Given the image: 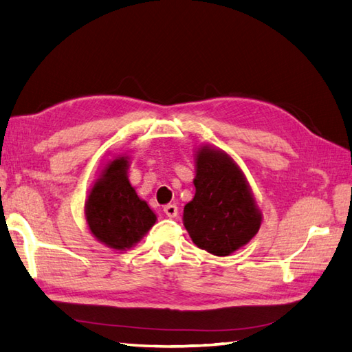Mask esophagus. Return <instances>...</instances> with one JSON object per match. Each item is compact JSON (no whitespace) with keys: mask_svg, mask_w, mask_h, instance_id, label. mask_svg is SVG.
I'll use <instances>...</instances> for the list:
<instances>
[{"mask_svg":"<svg viewBox=\"0 0 352 352\" xmlns=\"http://www.w3.org/2000/svg\"><path fill=\"white\" fill-rule=\"evenodd\" d=\"M164 212L168 215V217H177V214H178V206L177 205H174V204H168V205H165L164 206Z\"/></svg>","mask_w":352,"mask_h":352,"instance_id":"obj_1","label":"esophagus"}]
</instances>
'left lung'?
I'll return each instance as SVG.
<instances>
[{
	"mask_svg": "<svg viewBox=\"0 0 352 352\" xmlns=\"http://www.w3.org/2000/svg\"><path fill=\"white\" fill-rule=\"evenodd\" d=\"M196 193L184 206V226L195 244L229 256L260 229L262 214L241 169L226 153L202 147L196 155Z\"/></svg>",
	"mask_w": 352,
	"mask_h": 352,
	"instance_id": "obj_1",
	"label": "left lung"
}]
</instances>
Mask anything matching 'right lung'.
I'll return each mask as SVG.
<instances>
[{"label": "right lung", "mask_w": 352, "mask_h": 352, "mask_svg": "<svg viewBox=\"0 0 352 352\" xmlns=\"http://www.w3.org/2000/svg\"><path fill=\"white\" fill-rule=\"evenodd\" d=\"M86 221L94 236L114 250L131 248L156 223V214L129 183L126 157L108 164L94 186L86 201Z\"/></svg>", "instance_id": "obj_1"}]
</instances>
